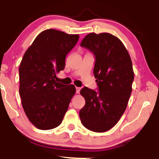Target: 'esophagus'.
<instances>
[{"label": "esophagus", "instance_id": "34e87169", "mask_svg": "<svg viewBox=\"0 0 159 159\" xmlns=\"http://www.w3.org/2000/svg\"><path fill=\"white\" fill-rule=\"evenodd\" d=\"M80 88L76 87V93L77 94H79L80 93Z\"/></svg>", "mask_w": 159, "mask_h": 159}]
</instances>
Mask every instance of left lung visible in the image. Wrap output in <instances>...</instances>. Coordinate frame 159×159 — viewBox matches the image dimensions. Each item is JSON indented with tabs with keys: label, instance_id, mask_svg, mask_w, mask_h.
Returning a JSON list of instances; mask_svg holds the SVG:
<instances>
[{
	"label": "left lung",
	"instance_id": "1",
	"mask_svg": "<svg viewBox=\"0 0 159 159\" xmlns=\"http://www.w3.org/2000/svg\"><path fill=\"white\" fill-rule=\"evenodd\" d=\"M95 56L94 75L99 92L85 87V104L80 110L82 124L97 133L116 124L127 107L134 80L130 55L119 39L109 33H90L80 43Z\"/></svg>",
	"mask_w": 159,
	"mask_h": 159
}]
</instances>
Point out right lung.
Segmentation results:
<instances>
[{
    "instance_id": "add662e5",
    "label": "right lung",
    "mask_w": 159,
    "mask_h": 159,
    "mask_svg": "<svg viewBox=\"0 0 159 159\" xmlns=\"http://www.w3.org/2000/svg\"><path fill=\"white\" fill-rule=\"evenodd\" d=\"M79 39L46 29L36 36L21 61L20 95L26 116L40 130H50L61 124L71 98L74 85L55 81L56 74L65 67V58Z\"/></svg>"
}]
</instances>
